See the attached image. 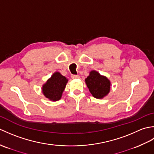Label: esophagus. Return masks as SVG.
<instances>
[{"instance_id": "34e87169", "label": "esophagus", "mask_w": 154, "mask_h": 154, "mask_svg": "<svg viewBox=\"0 0 154 154\" xmlns=\"http://www.w3.org/2000/svg\"><path fill=\"white\" fill-rule=\"evenodd\" d=\"M71 78L73 79H79L80 76L79 75H71Z\"/></svg>"}]
</instances>
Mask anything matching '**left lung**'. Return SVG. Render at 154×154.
Listing matches in <instances>:
<instances>
[{"label":"left lung","instance_id":"8db88e82","mask_svg":"<svg viewBox=\"0 0 154 154\" xmlns=\"http://www.w3.org/2000/svg\"><path fill=\"white\" fill-rule=\"evenodd\" d=\"M85 83L91 94L96 99H103L110 93V81L95 70L90 71L85 79Z\"/></svg>","mask_w":154,"mask_h":154}]
</instances>
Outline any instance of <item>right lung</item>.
Segmentation results:
<instances>
[{
  "label": "right lung",
  "mask_w": 154,
  "mask_h": 154,
  "mask_svg": "<svg viewBox=\"0 0 154 154\" xmlns=\"http://www.w3.org/2000/svg\"><path fill=\"white\" fill-rule=\"evenodd\" d=\"M67 82V77L55 71L42 85V92L48 100L57 101L61 99Z\"/></svg>",
  "instance_id": "add662e5"
}]
</instances>
